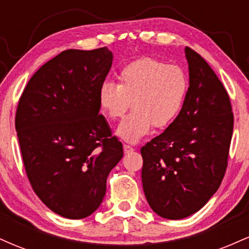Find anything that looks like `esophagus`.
<instances>
[{"instance_id":"obj_1","label":"esophagus","mask_w":249,"mask_h":249,"mask_svg":"<svg viewBox=\"0 0 249 249\" xmlns=\"http://www.w3.org/2000/svg\"><path fill=\"white\" fill-rule=\"evenodd\" d=\"M124 153H131V152H133L134 151V148L132 147V146H130V145H127V144H124Z\"/></svg>"}]
</instances>
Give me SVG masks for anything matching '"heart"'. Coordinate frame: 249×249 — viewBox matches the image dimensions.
I'll return each mask as SVG.
<instances>
[{"label": "heart", "mask_w": 249, "mask_h": 249, "mask_svg": "<svg viewBox=\"0 0 249 249\" xmlns=\"http://www.w3.org/2000/svg\"><path fill=\"white\" fill-rule=\"evenodd\" d=\"M118 83L104 82L98 90V103L112 121L122 118L132 103L133 111L116 130L122 141L138 142L152 130L166 127L181 110L188 79L178 65H167L145 57L124 67Z\"/></svg>", "instance_id": "obj_1"}]
</instances>
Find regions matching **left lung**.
Masks as SVG:
<instances>
[{
    "label": "left lung",
    "mask_w": 249,
    "mask_h": 249,
    "mask_svg": "<svg viewBox=\"0 0 249 249\" xmlns=\"http://www.w3.org/2000/svg\"><path fill=\"white\" fill-rule=\"evenodd\" d=\"M188 87L177 118L142 147V180L153 212L170 220L187 218L218 191L227 168L233 133L230 97L198 53L185 48Z\"/></svg>",
    "instance_id": "left-lung-1"
}]
</instances>
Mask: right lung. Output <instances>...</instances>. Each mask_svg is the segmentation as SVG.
Masks as SVG:
<instances>
[{
  "instance_id": "obj_1",
  "label": "right lung",
  "mask_w": 249,
  "mask_h": 249,
  "mask_svg": "<svg viewBox=\"0 0 249 249\" xmlns=\"http://www.w3.org/2000/svg\"><path fill=\"white\" fill-rule=\"evenodd\" d=\"M112 59L107 47L63 51L36 71L17 105L31 187L64 218H87L101 206L108 173L123 158L122 142L99 115L98 90Z\"/></svg>"
}]
</instances>
